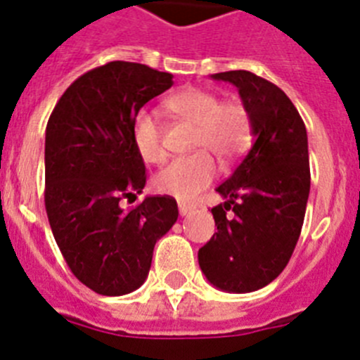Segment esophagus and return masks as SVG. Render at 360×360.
I'll return each mask as SVG.
<instances>
[{"label":"esophagus","instance_id":"obj_1","mask_svg":"<svg viewBox=\"0 0 360 360\" xmlns=\"http://www.w3.org/2000/svg\"><path fill=\"white\" fill-rule=\"evenodd\" d=\"M195 205H191V203H186V202H180L178 203V211H180V216H187L191 214V212L195 211Z\"/></svg>","mask_w":360,"mask_h":360}]
</instances>
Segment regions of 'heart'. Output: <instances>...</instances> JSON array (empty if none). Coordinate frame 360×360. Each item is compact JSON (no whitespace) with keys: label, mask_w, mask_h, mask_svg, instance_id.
<instances>
[{"label":"heart","mask_w":360,"mask_h":360,"mask_svg":"<svg viewBox=\"0 0 360 360\" xmlns=\"http://www.w3.org/2000/svg\"><path fill=\"white\" fill-rule=\"evenodd\" d=\"M171 113L196 124L193 148L198 153L171 160L162 167L153 186L158 193L176 200H193L216 178L218 165L210 153L221 162H231L247 151L252 139V122L247 108L236 101H221L216 94L202 88H184L165 101ZM131 139L139 157L148 164L164 160L162 128L157 115L141 110L133 119Z\"/></svg>","instance_id":"1"}]
</instances>
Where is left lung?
Here are the masks:
<instances>
[{"label": "left lung", "mask_w": 360, "mask_h": 360, "mask_svg": "<svg viewBox=\"0 0 360 360\" xmlns=\"http://www.w3.org/2000/svg\"><path fill=\"white\" fill-rule=\"evenodd\" d=\"M211 77L238 88L254 144L216 189L225 198L211 209L218 232L198 250V263L212 287L247 294L281 274L301 234L310 193L307 128L287 94L266 79L247 70Z\"/></svg>", "instance_id": "8db88e82"}]
</instances>
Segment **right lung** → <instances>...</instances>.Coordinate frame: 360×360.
Masks as SVG:
<instances>
[{"instance_id":"obj_1","label":"right lung","mask_w":360,"mask_h":360,"mask_svg":"<svg viewBox=\"0 0 360 360\" xmlns=\"http://www.w3.org/2000/svg\"><path fill=\"white\" fill-rule=\"evenodd\" d=\"M173 86V75L111 61L73 81L53 108L44 139V205L73 276L101 295L146 281L155 243L178 218L176 200L146 196V165L131 139L135 115Z\"/></svg>"}]
</instances>
